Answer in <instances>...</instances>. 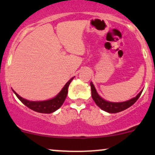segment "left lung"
<instances>
[{"instance_id": "8db88e82", "label": "left lung", "mask_w": 155, "mask_h": 155, "mask_svg": "<svg viewBox=\"0 0 155 155\" xmlns=\"http://www.w3.org/2000/svg\"><path fill=\"white\" fill-rule=\"evenodd\" d=\"M91 96L93 98L94 101L97 106H98L101 109H103L105 112H109V113H117V112H121V111L125 110L126 109L129 108L130 107L134 104L136 101L140 98V95H141L142 92L143 90H142L135 97L132 98V99L129 100V101H124V102H119V103H115V102H110V101H107L104 100V98L101 97L98 93L97 92L96 88H95L94 84L91 82Z\"/></svg>"}]
</instances>
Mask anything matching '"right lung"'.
Here are the masks:
<instances>
[{
    "label": "right lung",
    "instance_id": "right-lung-1",
    "mask_svg": "<svg viewBox=\"0 0 155 155\" xmlns=\"http://www.w3.org/2000/svg\"><path fill=\"white\" fill-rule=\"evenodd\" d=\"M74 79V77L71 78L70 80L65 84L63 88L61 89L60 92L56 95L54 97L51 98L50 100L47 101H30L28 100L24 99L23 97H20L16 92L14 90H12L13 93L16 95L17 97L19 99V101L22 103L23 104L30 108L32 110L35 111V112H40V113H52L54 111L58 109L59 108L62 106V104L64 102L65 99L67 97V95L68 93V87L70 85V82L72 80Z\"/></svg>",
    "mask_w": 155,
    "mask_h": 155
}]
</instances>
